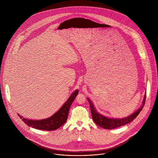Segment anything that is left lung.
Masks as SVG:
<instances>
[{
  "label": "left lung",
  "mask_w": 158,
  "mask_h": 158,
  "mask_svg": "<svg viewBox=\"0 0 158 158\" xmlns=\"http://www.w3.org/2000/svg\"><path fill=\"white\" fill-rule=\"evenodd\" d=\"M146 97V93L144 96L142 106L137 111L135 112L134 113H133L132 115L123 119H110V118L104 117V116H102L96 110L95 108L94 107V105L93 104L91 101L89 99L87 100L89 102L90 107H91L92 118L94 122L101 127H102L106 129H112L117 128L118 127L127 124L131 123V121H132L135 118H136L138 116V114L140 113V112L142 110L144 106Z\"/></svg>",
  "instance_id": "obj_1"
}]
</instances>
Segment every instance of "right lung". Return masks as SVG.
<instances>
[{
	"instance_id": "right-lung-1",
	"label": "right lung",
	"mask_w": 158,
	"mask_h": 158,
	"mask_svg": "<svg viewBox=\"0 0 158 158\" xmlns=\"http://www.w3.org/2000/svg\"><path fill=\"white\" fill-rule=\"evenodd\" d=\"M77 94L78 91L76 90L75 92H74L71 94L69 98L67 99V101L64 104L62 107L56 112V113H55L53 116L49 118L42 120L34 121L26 119L20 116L19 114L18 116L27 126L30 127L44 131L56 130L59 128L66 122L67 117H68V113L70 107Z\"/></svg>"
}]
</instances>
